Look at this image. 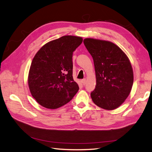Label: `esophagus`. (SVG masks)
Returning a JSON list of instances; mask_svg holds the SVG:
<instances>
[{"label":"esophagus","mask_w":152,"mask_h":152,"mask_svg":"<svg viewBox=\"0 0 152 152\" xmlns=\"http://www.w3.org/2000/svg\"><path fill=\"white\" fill-rule=\"evenodd\" d=\"M86 79H83V80H81V83L83 85H86Z\"/></svg>","instance_id":"34e87169"}]
</instances>
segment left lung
<instances>
[{"label":"left lung","mask_w":152,"mask_h":152,"mask_svg":"<svg viewBox=\"0 0 152 152\" xmlns=\"http://www.w3.org/2000/svg\"><path fill=\"white\" fill-rule=\"evenodd\" d=\"M83 42L95 67L96 85L90 94L93 102L104 109H115L132 88L133 72L129 60L112 42L92 38H86Z\"/></svg>","instance_id":"8db88e82"}]
</instances>
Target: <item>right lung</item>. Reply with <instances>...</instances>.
Masks as SVG:
<instances>
[{
  "instance_id": "add662e5",
  "label": "right lung",
  "mask_w": 152,
  "mask_h": 152,
  "mask_svg": "<svg viewBox=\"0 0 152 152\" xmlns=\"http://www.w3.org/2000/svg\"><path fill=\"white\" fill-rule=\"evenodd\" d=\"M83 38L64 36L43 45L34 57L28 74L32 97L47 109H55L72 99L79 89L73 78V53Z\"/></svg>"
}]
</instances>
